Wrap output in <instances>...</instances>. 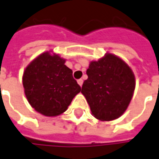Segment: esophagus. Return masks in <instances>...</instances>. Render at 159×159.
Masks as SVG:
<instances>
[{
	"label": "esophagus",
	"mask_w": 159,
	"mask_h": 159,
	"mask_svg": "<svg viewBox=\"0 0 159 159\" xmlns=\"http://www.w3.org/2000/svg\"><path fill=\"white\" fill-rule=\"evenodd\" d=\"M83 83H84V81H83V79H79L77 80V84H79L80 86L82 87V85H83Z\"/></svg>",
	"instance_id": "esophagus-1"
}]
</instances>
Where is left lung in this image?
Listing matches in <instances>:
<instances>
[{
	"mask_svg": "<svg viewBox=\"0 0 159 159\" xmlns=\"http://www.w3.org/2000/svg\"><path fill=\"white\" fill-rule=\"evenodd\" d=\"M81 93L86 98L91 114L100 121L120 117L133 97L136 79L132 70L122 58L106 53L89 62Z\"/></svg>",
	"mask_w": 159,
	"mask_h": 159,
	"instance_id": "left-lung-1",
	"label": "left lung"
}]
</instances>
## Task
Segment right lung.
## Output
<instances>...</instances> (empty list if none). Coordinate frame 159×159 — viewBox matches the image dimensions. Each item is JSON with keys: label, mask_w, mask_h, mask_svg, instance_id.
Returning <instances> with one entry per match:
<instances>
[{"label": "right lung", "mask_w": 159, "mask_h": 159, "mask_svg": "<svg viewBox=\"0 0 159 159\" xmlns=\"http://www.w3.org/2000/svg\"><path fill=\"white\" fill-rule=\"evenodd\" d=\"M65 62L66 59L49 50L35 57L23 71L26 98L34 111L43 116L62 114L81 91Z\"/></svg>", "instance_id": "add662e5"}]
</instances>
